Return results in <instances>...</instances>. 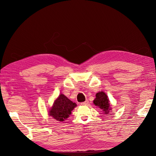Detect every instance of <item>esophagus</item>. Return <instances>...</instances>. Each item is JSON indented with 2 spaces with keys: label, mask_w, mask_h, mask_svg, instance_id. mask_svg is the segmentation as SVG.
<instances>
[{
  "label": "esophagus",
  "mask_w": 156,
  "mask_h": 156,
  "mask_svg": "<svg viewBox=\"0 0 156 156\" xmlns=\"http://www.w3.org/2000/svg\"><path fill=\"white\" fill-rule=\"evenodd\" d=\"M88 100H86L85 102H82V103H81V105H87L88 104Z\"/></svg>",
  "instance_id": "34e87169"
}]
</instances>
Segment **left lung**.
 I'll list each match as a JSON object with an SVG mask.
<instances>
[{
  "mask_svg": "<svg viewBox=\"0 0 156 156\" xmlns=\"http://www.w3.org/2000/svg\"><path fill=\"white\" fill-rule=\"evenodd\" d=\"M94 104L104 111V114H108L109 112L110 104L108 97L104 92H100L96 94V98L94 101Z\"/></svg>",
  "mask_w": 156,
  "mask_h": 156,
  "instance_id": "left-lung-1",
  "label": "left lung"
}]
</instances>
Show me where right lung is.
<instances>
[{"instance_id":"obj_1","label":"right lung","mask_w":156,"mask_h":156,"mask_svg":"<svg viewBox=\"0 0 156 156\" xmlns=\"http://www.w3.org/2000/svg\"><path fill=\"white\" fill-rule=\"evenodd\" d=\"M76 104L71 101L68 97L61 94L55 101L53 107L49 112V115L59 121H63L70 115Z\"/></svg>"}]
</instances>
